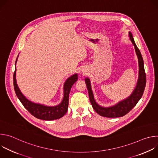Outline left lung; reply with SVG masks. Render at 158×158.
I'll list each match as a JSON object with an SVG mask.
<instances>
[{"label":"left lung","instance_id":"8db88e82","mask_svg":"<svg viewBox=\"0 0 158 158\" xmlns=\"http://www.w3.org/2000/svg\"><path fill=\"white\" fill-rule=\"evenodd\" d=\"M128 36L130 40L132 43L133 46H134L135 52H136L138 59L139 65V75L136 85L133 90L131 94L129 97L123 101L118 102L116 104H114V106L109 107L101 106L96 102L94 99L90 79L88 77L85 78V82L86 83L87 88L88 90L89 99L90 101H91L92 106L98 114L103 117L109 118H119L127 114L140 100L144 91L146 82V77L144 71L143 59L140 52V51L138 48L136 43L134 42L132 34L131 32H129Z\"/></svg>","mask_w":158,"mask_h":158}]
</instances>
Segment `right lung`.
<instances>
[{
    "label": "right lung",
    "mask_w": 158,
    "mask_h": 158,
    "mask_svg": "<svg viewBox=\"0 0 158 158\" xmlns=\"http://www.w3.org/2000/svg\"><path fill=\"white\" fill-rule=\"evenodd\" d=\"M17 57L15 65L17 60ZM77 74H74L67 78L64 84V96L60 104L57 106H49L44 104L33 102L27 99L19 89L16 81V67L14 73L13 81L15 94L24 107L30 113L37 119L52 121L61 118L67 112L69 105V96L73 85L77 81Z\"/></svg>",
    "instance_id": "1"
}]
</instances>
